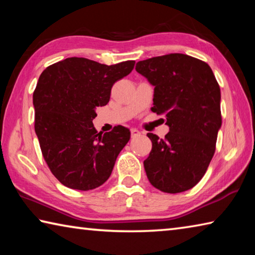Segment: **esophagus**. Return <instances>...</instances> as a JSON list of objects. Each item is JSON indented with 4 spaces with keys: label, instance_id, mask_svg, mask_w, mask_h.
Returning <instances> with one entry per match:
<instances>
[{
    "label": "esophagus",
    "instance_id": "obj_1",
    "mask_svg": "<svg viewBox=\"0 0 255 255\" xmlns=\"http://www.w3.org/2000/svg\"><path fill=\"white\" fill-rule=\"evenodd\" d=\"M130 132H131V137H132V138L140 136V133H141V132H140L139 130H138V129H136V128H131Z\"/></svg>",
    "mask_w": 255,
    "mask_h": 255
}]
</instances>
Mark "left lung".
Listing matches in <instances>:
<instances>
[{
    "label": "left lung",
    "instance_id": "left-lung-1",
    "mask_svg": "<svg viewBox=\"0 0 255 255\" xmlns=\"http://www.w3.org/2000/svg\"><path fill=\"white\" fill-rule=\"evenodd\" d=\"M136 71L154 86L152 111L165 116V138L148 132L152 150L144 161L155 188L187 191L205 175L222 127L221 89L209 65L184 54L140 60Z\"/></svg>",
    "mask_w": 255,
    "mask_h": 255
}]
</instances>
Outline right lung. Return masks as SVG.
Returning a JSON list of instances; mask_svg holds the SVG:
<instances>
[{"instance_id":"add662e5","label":"right lung","mask_w":255,"mask_h":255,"mask_svg":"<svg viewBox=\"0 0 255 255\" xmlns=\"http://www.w3.org/2000/svg\"><path fill=\"white\" fill-rule=\"evenodd\" d=\"M135 62L105 65L71 57L41 73L33 92L34 131L42 156L60 183L88 191L109 179L130 131L117 126L98 132L92 120L97 107L110 100L115 82L127 76Z\"/></svg>"}]
</instances>
